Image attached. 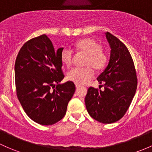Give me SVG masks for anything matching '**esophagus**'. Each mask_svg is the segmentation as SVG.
Instances as JSON below:
<instances>
[{"label":"esophagus","mask_w":152,"mask_h":152,"mask_svg":"<svg viewBox=\"0 0 152 152\" xmlns=\"http://www.w3.org/2000/svg\"><path fill=\"white\" fill-rule=\"evenodd\" d=\"M75 87H76L77 89H79V88H80L82 87V86H80V85H78V84H76L75 85Z\"/></svg>","instance_id":"obj_1"}]
</instances>
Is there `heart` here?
<instances>
[{"instance_id": "b5f03b06", "label": "heart", "mask_w": 152, "mask_h": 152, "mask_svg": "<svg viewBox=\"0 0 152 152\" xmlns=\"http://www.w3.org/2000/svg\"><path fill=\"white\" fill-rule=\"evenodd\" d=\"M75 48L78 52L87 55L84 64L86 67L74 68L67 74V79L75 84H85L94 75V71H101L107 64L108 58L102 52V46L92 38H84L75 43ZM61 61L66 66H70L72 62L73 51L68 48L61 52Z\"/></svg>"}]
</instances>
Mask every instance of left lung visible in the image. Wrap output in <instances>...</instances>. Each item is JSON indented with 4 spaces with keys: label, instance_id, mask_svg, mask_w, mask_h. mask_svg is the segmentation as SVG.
<instances>
[{
    "label": "left lung",
    "instance_id": "1",
    "mask_svg": "<svg viewBox=\"0 0 152 152\" xmlns=\"http://www.w3.org/2000/svg\"><path fill=\"white\" fill-rule=\"evenodd\" d=\"M105 36L110 47L108 65L97 77L104 90L90 87L85 98L88 112L98 122L109 124L123 117L137 88L134 63L127 47L109 32Z\"/></svg>",
    "mask_w": 152,
    "mask_h": 152
}]
</instances>
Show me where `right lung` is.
<instances>
[{"label": "right lung", "instance_id": "add662e5", "mask_svg": "<svg viewBox=\"0 0 152 152\" xmlns=\"http://www.w3.org/2000/svg\"><path fill=\"white\" fill-rule=\"evenodd\" d=\"M62 49L55 50L50 39L42 35L26 42L16 59L18 99L28 117L40 125L61 120L75 91L71 81L60 83L64 77L60 57Z\"/></svg>", "mask_w": 152, "mask_h": 152}]
</instances>
